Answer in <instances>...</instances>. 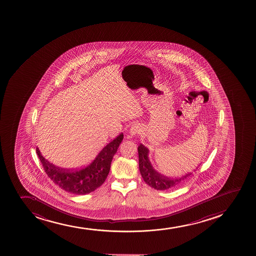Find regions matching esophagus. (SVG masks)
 I'll return each mask as SVG.
<instances>
[{
    "label": "esophagus",
    "mask_w": 256,
    "mask_h": 256,
    "mask_svg": "<svg viewBox=\"0 0 256 256\" xmlns=\"http://www.w3.org/2000/svg\"><path fill=\"white\" fill-rule=\"evenodd\" d=\"M141 131H142V128H141L140 125L138 124H132L131 128H130V134L132 135V136H134V135L140 134Z\"/></svg>",
    "instance_id": "34e87169"
}]
</instances>
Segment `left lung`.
<instances>
[{
    "mask_svg": "<svg viewBox=\"0 0 256 256\" xmlns=\"http://www.w3.org/2000/svg\"><path fill=\"white\" fill-rule=\"evenodd\" d=\"M138 168H140L141 176L144 182L154 189L164 190L177 186L186 180L187 178L192 174V172H188L186 176H182L180 178H170L166 177L156 172L153 168L148 156L149 150L147 149L146 147L142 144H140L138 147Z\"/></svg>",
    "mask_w": 256,
    "mask_h": 256,
    "instance_id": "8db88e82",
    "label": "left lung"
}]
</instances>
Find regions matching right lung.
<instances>
[{"label":"right lung","instance_id":"right-lung-1","mask_svg":"<svg viewBox=\"0 0 256 256\" xmlns=\"http://www.w3.org/2000/svg\"><path fill=\"white\" fill-rule=\"evenodd\" d=\"M122 140L124 134H120L104 147L88 166L80 170H64L56 167L42 156L38 148H36V154L46 174L55 184L67 192L85 195L98 188L106 180L112 158Z\"/></svg>","mask_w":256,"mask_h":256}]
</instances>
